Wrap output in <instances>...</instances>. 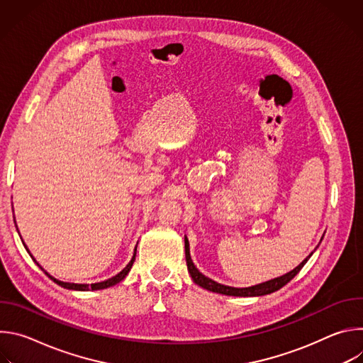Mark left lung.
I'll use <instances>...</instances> for the list:
<instances>
[{"instance_id": "left-lung-1", "label": "left lung", "mask_w": 363, "mask_h": 363, "mask_svg": "<svg viewBox=\"0 0 363 363\" xmlns=\"http://www.w3.org/2000/svg\"><path fill=\"white\" fill-rule=\"evenodd\" d=\"M323 240V238H322ZM320 240V241H322ZM319 247V245H318ZM316 247V248H318ZM313 254V252H312ZM312 254H308L304 260L297 266L294 267L291 272L280 276V277H276V279H272L269 281H264V283H260V284H255V286H250V287H231V286H225V284H221V283H217L214 280H211L210 277L203 276L196 267L195 264L192 263V258H191V254H189V241L188 238L185 237V258H186V266H188V272H189V276L191 279L194 280L195 284H198L199 287L202 289H206L210 290L213 293H220V294H225V296H235V297H255V296H266V294H270L273 291H277L279 289H281L283 286H286L301 269L303 266L307 263V260L310 257H312Z\"/></svg>"}]
</instances>
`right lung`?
<instances>
[{
  "label": "right lung",
  "mask_w": 363,
  "mask_h": 363,
  "mask_svg": "<svg viewBox=\"0 0 363 363\" xmlns=\"http://www.w3.org/2000/svg\"><path fill=\"white\" fill-rule=\"evenodd\" d=\"M24 247H26V250H27V245L24 244ZM138 247V245H136ZM136 247H135V251H133V257H132V260L129 262V264L121 272V273H118L116 276H113L112 279H108V280H105V281H100V283H93V284H77V283H66V281H60V280H57V279H55L53 276H50L37 262H35V258L30 254V250H27L28 251V254L31 255V258L34 260V263H37V266L51 279L53 280L55 283H57L59 286H62V287H65V289H69V290H79V291H89V290H101V289H108V287H112V286H115V284H118L119 281H122L126 276H128V273L130 272V269H132V266H133V262H135V257H136Z\"/></svg>",
  "instance_id": "right-lung-1"
}]
</instances>
